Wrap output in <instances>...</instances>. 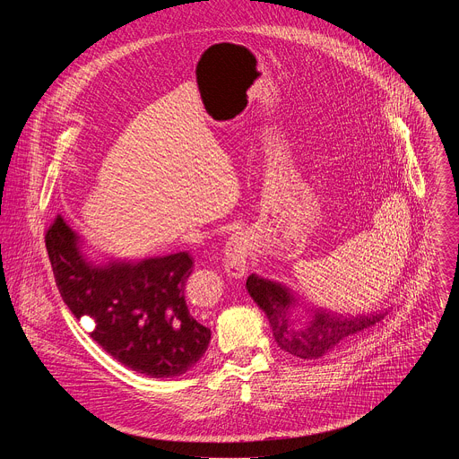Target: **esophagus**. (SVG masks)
Wrapping results in <instances>:
<instances>
[{
    "label": "esophagus",
    "mask_w": 459,
    "mask_h": 459,
    "mask_svg": "<svg viewBox=\"0 0 459 459\" xmlns=\"http://www.w3.org/2000/svg\"><path fill=\"white\" fill-rule=\"evenodd\" d=\"M250 241L243 232H236L225 243L223 267L230 278H243L248 273Z\"/></svg>",
    "instance_id": "1"
}]
</instances>
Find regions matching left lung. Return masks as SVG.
I'll return each instance as SVG.
<instances>
[{
  "label": "left lung",
  "mask_w": 459,
  "mask_h": 459,
  "mask_svg": "<svg viewBox=\"0 0 459 459\" xmlns=\"http://www.w3.org/2000/svg\"><path fill=\"white\" fill-rule=\"evenodd\" d=\"M247 290L255 305L267 314L276 343L285 352L301 359H317L351 343L386 316V310L343 316L314 307H305V314H296L298 296L289 287L257 274L248 276Z\"/></svg>",
  "instance_id": "1"
}]
</instances>
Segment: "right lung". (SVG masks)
Segmentation results:
<instances>
[{"label": "right lung", "mask_w": 459, "mask_h": 459, "mask_svg": "<svg viewBox=\"0 0 459 459\" xmlns=\"http://www.w3.org/2000/svg\"><path fill=\"white\" fill-rule=\"evenodd\" d=\"M45 245L56 285L71 312L91 317V338L121 365L151 377L188 372L205 354L211 329L185 301L188 252L140 261H92L83 239L57 216Z\"/></svg>", "instance_id": "obj_1"}]
</instances>
